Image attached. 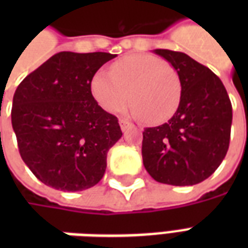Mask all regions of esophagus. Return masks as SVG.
I'll list each match as a JSON object with an SVG mask.
<instances>
[{"label":"esophagus","mask_w":248,"mask_h":248,"mask_svg":"<svg viewBox=\"0 0 248 248\" xmlns=\"http://www.w3.org/2000/svg\"><path fill=\"white\" fill-rule=\"evenodd\" d=\"M119 126H121V130L124 133L126 130H129L133 126V124H130L129 121H126V119H119Z\"/></svg>","instance_id":"1"}]
</instances>
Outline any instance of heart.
Returning <instances> with one entry per match:
<instances>
[{
    "label": "heart",
    "instance_id": "heart-1",
    "mask_svg": "<svg viewBox=\"0 0 248 248\" xmlns=\"http://www.w3.org/2000/svg\"><path fill=\"white\" fill-rule=\"evenodd\" d=\"M93 98L108 113H119L130 101V113L149 124H163L179 108L182 85L174 67L155 56L135 54L98 70L90 82Z\"/></svg>",
    "mask_w": 248,
    "mask_h": 248
}]
</instances>
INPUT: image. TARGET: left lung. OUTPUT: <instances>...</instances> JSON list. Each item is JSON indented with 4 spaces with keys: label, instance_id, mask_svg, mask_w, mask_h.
<instances>
[{
    "label": "left lung",
    "instance_id": "1",
    "mask_svg": "<svg viewBox=\"0 0 248 248\" xmlns=\"http://www.w3.org/2000/svg\"><path fill=\"white\" fill-rule=\"evenodd\" d=\"M154 53L175 69L182 97L167 124L143 131V166L156 182L192 186L207 179L227 154L231 102L222 81L208 67L181 51Z\"/></svg>",
    "mask_w": 248,
    "mask_h": 248
}]
</instances>
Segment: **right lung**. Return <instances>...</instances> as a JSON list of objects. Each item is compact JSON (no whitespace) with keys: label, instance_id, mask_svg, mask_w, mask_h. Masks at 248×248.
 I'll return each instance as SVG.
<instances>
[{"label":"right lung","instance_id":"obj_1","mask_svg":"<svg viewBox=\"0 0 248 248\" xmlns=\"http://www.w3.org/2000/svg\"><path fill=\"white\" fill-rule=\"evenodd\" d=\"M115 57L102 51L57 53L14 93L12 126L19 154L46 186L82 191L102 179L108 151L122 131L117 117L93 98L90 82Z\"/></svg>","mask_w":248,"mask_h":248}]
</instances>
